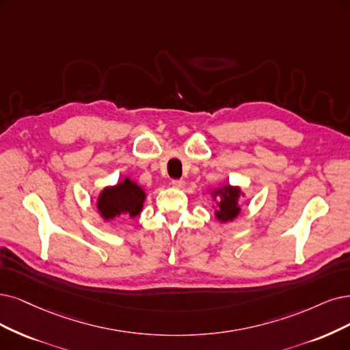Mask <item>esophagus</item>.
<instances>
[{
    "instance_id": "esophagus-1",
    "label": "esophagus",
    "mask_w": 350,
    "mask_h": 350,
    "mask_svg": "<svg viewBox=\"0 0 350 350\" xmlns=\"http://www.w3.org/2000/svg\"><path fill=\"white\" fill-rule=\"evenodd\" d=\"M172 185H173V187H176V189H183V187L186 186V182H185V180L180 178V180H173Z\"/></svg>"
}]
</instances>
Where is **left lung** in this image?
I'll return each instance as SVG.
<instances>
[{
	"label": "left lung",
	"mask_w": 350,
	"mask_h": 350,
	"mask_svg": "<svg viewBox=\"0 0 350 350\" xmlns=\"http://www.w3.org/2000/svg\"><path fill=\"white\" fill-rule=\"evenodd\" d=\"M242 195L239 187L234 186H222L212 191L213 199H219L217 202V211L215 212V216L217 221L221 222H229L234 221V219L239 215L241 208L238 206V200Z\"/></svg>",
	"instance_id": "8db88e82"
}]
</instances>
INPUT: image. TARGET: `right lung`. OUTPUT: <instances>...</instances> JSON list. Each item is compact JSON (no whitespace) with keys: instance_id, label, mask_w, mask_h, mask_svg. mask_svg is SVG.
Wrapping results in <instances>:
<instances>
[{"instance_id":"right-lung-1","label":"right lung","mask_w":350,"mask_h":350,"mask_svg":"<svg viewBox=\"0 0 350 350\" xmlns=\"http://www.w3.org/2000/svg\"><path fill=\"white\" fill-rule=\"evenodd\" d=\"M146 200V191L129 177H125L118 185L105 187L96 202L98 211L105 221L120 217L122 215L135 217L141 213Z\"/></svg>"}]
</instances>
